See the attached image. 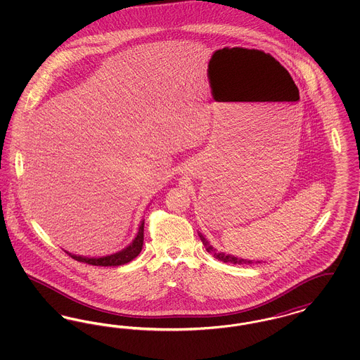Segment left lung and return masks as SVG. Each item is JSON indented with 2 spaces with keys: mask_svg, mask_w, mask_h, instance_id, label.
I'll use <instances>...</instances> for the list:
<instances>
[{
  "mask_svg": "<svg viewBox=\"0 0 360 360\" xmlns=\"http://www.w3.org/2000/svg\"><path fill=\"white\" fill-rule=\"evenodd\" d=\"M198 236L201 238L202 244L205 245L206 251H207L209 254H212L216 259H219L220 262H224V263H232V264H252V263H254L252 260L239 259V257H232V255L225 254V252H219L216 248H213V247L209 244V241H207L201 233H198ZM257 263H260V262H257Z\"/></svg>",
  "mask_w": 360,
  "mask_h": 360,
  "instance_id": "8db88e82",
  "label": "left lung"
}]
</instances>
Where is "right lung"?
<instances>
[{"label":"right lung","mask_w":360,"mask_h":360,"mask_svg":"<svg viewBox=\"0 0 360 360\" xmlns=\"http://www.w3.org/2000/svg\"><path fill=\"white\" fill-rule=\"evenodd\" d=\"M143 240H144V221H141V224H140L136 238L132 240V243L128 247H125L124 250L116 252V254H112V255L103 257H86L70 254L68 251L66 252L72 259H75L78 262H84V263H87V264H91V266H103V267H108V266H121V264H125V263L134 260L140 254V251L143 248Z\"/></svg>","instance_id":"add662e5"}]
</instances>
